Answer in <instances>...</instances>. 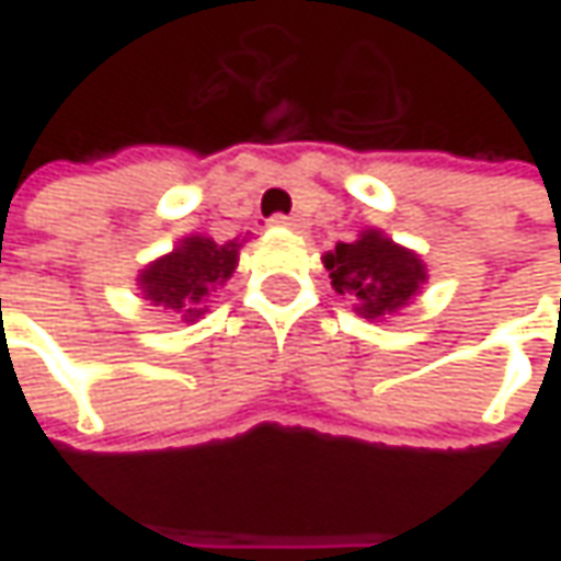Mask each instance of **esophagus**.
Segmentation results:
<instances>
[{"mask_svg": "<svg viewBox=\"0 0 561 561\" xmlns=\"http://www.w3.org/2000/svg\"><path fill=\"white\" fill-rule=\"evenodd\" d=\"M271 225L290 227V230H302V227H306V221H302L299 215H274V218H271Z\"/></svg>", "mask_w": 561, "mask_h": 561, "instance_id": "34e87169", "label": "esophagus"}]
</instances>
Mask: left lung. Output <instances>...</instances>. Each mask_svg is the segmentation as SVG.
<instances>
[{"mask_svg":"<svg viewBox=\"0 0 561 561\" xmlns=\"http://www.w3.org/2000/svg\"><path fill=\"white\" fill-rule=\"evenodd\" d=\"M324 268L331 271L334 290L353 296L365 318L397 312L427 280L419 255L377 230H365L356 243H336L334 252L324 255Z\"/></svg>","mask_w":561,"mask_h":561,"instance_id":"left-lung-1","label":"left lung"}]
</instances>
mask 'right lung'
I'll return each mask as SVG.
<instances>
[{"instance_id": "right-lung-1", "label": "right lung", "mask_w": 561, "mask_h": 561, "mask_svg": "<svg viewBox=\"0 0 561 561\" xmlns=\"http://www.w3.org/2000/svg\"><path fill=\"white\" fill-rule=\"evenodd\" d=\"M240 243L227 240L215 243L208 237H190L171 255L152 262L140 274V290L156 306H164L186 321L199 318L203 299L215 287H221L237 268Z\"/></svg>"}]
</instances>
